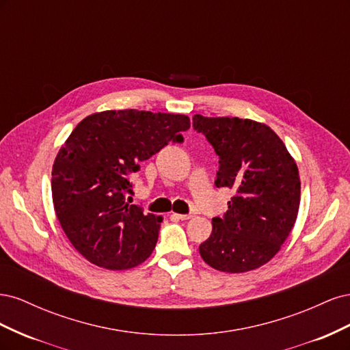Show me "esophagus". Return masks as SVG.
Here are the masks:
<instances>
[{"label":"esophagus","instance_id":"1","mask_svg":"<svg viewBox=\"0 0 350 350\" xmlns=\"http://www.w3.org/2000/svg\"><path fill=\"white\" fill-rule=\"evenodd\" d=\"M174 217H176V219H179V220H188V219H191L193 216H191V215H179V213H174Z\"/></svg>","mask_w":350,"mask_h":350}]
</instances>
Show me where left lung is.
Listing matches in <instances>:
<instances>
[{"label":"left lung","mask_w":350,"mask_h":350,"mask_svg":"<svg viewBox=\"0 0 350 350\" xmlns=\"http://www.w3.org/2000/svg\"><path fill=\"white\" fill-rule=\"evenodd\" d=\"M219 156L215 185L234 196L221 217L211 219L200 256L210 267L245 273L270 261L298 216L301 181L292 156L270 126L252 120L193 116Z\"/></svg>","instance_id":"obj_1"}]
</instances>
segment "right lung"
<instances>
[{"label": "right lung", "mask_w": 350, "mask_h": 350, "mask_svg": "<svg viewBox=\"0 0 350 350\" xmlns=\"http://www.w3.org/2000/svg\"><path fill=\"white\" fill-rule=\"evenodd\" d=\"M179 113L105 111L72 130L52 167V200L67 238L99 267L126 270L153 252L162 217L130 204L131 178L167 143H183Z\"/></svg>", "instance_id": "obj_1"}]
</instances>
